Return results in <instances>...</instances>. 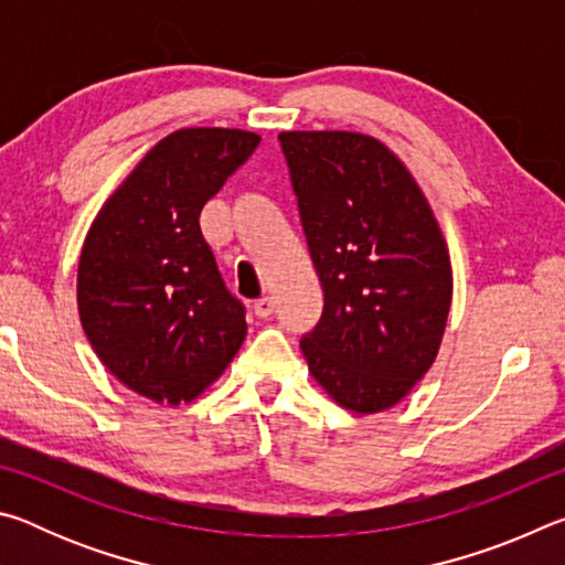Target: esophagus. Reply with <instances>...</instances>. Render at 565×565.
Returning a JSON list of instances; mask_svg holds the SVG:
<instances>
[{
	"label": "esophagus",
	"instance_id": "34e87169",
	"mask_svg": "<svg viewBox=\"0 0 565 565\" xmlns=\"http://www.w3.org/2000/svg\"><path fill=\"white\" fill-rule=\"evenodd\" d=\"M254 313L259 319H269L271 313H274V301L269 299V296H264V299H259L254 303Z\"/></svg>",
	"mask_w": 565,
	"mask_h": 565
}]
</instances>
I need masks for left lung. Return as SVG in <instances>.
<instances>
[{"instance_id": "8db88e82", "label": "left lung", "mask_w": 565, "mask_h": 565, "mask_svg": "<svg viewBox=\"0 0 565 565\" xmlns=\"http://www.w3.org/2000/svg\"><path fill=\"white\" fill-rule=\"evenodd\" d=\"M323 311L301 351L353 414L411 394L441 347L454 274L424 191L394 151L356 131H281Z\"/></svg>"}]
</instances>
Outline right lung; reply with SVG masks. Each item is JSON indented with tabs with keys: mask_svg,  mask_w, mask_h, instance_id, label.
I'll return each mask as SVG.
<instances>
[{
	"mask_svg": "<svg viewBox=\"0 0 565 565\" xmlns=\"http://www.w3.org/2000/svg\"><path fill=\"white\" fill-rule=\"evenodd\" d=\"M244 129H179L147 151L84 238L76 303L94 353L157 404L194 401L246 337L199 214L259 147Z\"/></svg>",
	"mask_w": 565,
	"mask_h": 565,
	"instance_id": "obj_1",
	"label": "right lung"
}]
</instances>
